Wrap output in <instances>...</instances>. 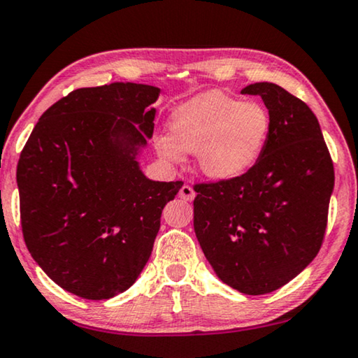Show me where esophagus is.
Returning <instances> with one entry per match:
<instances>
[{
    "mask_svg": "<svg viewBox=\"0 0 358 358\" xmlns=\"http://www.w3.org/2000/svg\"><path fill=\"white\" fill-rule=\"evenodd\" d=\"M178 196H180L183 201H193L196 193H194V189L191 188L189 185H183V186H181V188H180Z\"/></svg>",
    "mask_w": 358,
    "mask_h": 358,
    "instance_id": "1",
    "label": "esophagus"
}]
</instances>
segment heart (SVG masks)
I'll list each match as a JSON object with an SVG mask.
<instances>
[{
    "mask_svg": "<svg viewBox=\"0 0 358 358\" xmlns=\"http://www.w3.org/2000/svg\"><path fill=\"white\" fill-rule=\"evenodd\" d=\"M170 135L156 140L157 152L172 162L196 152L197 167L212 180H233L250 170L268 141L271 117L257 101L207 92L173 112Z\"/></svg>",
    "mask_w": 358,
    "mask_h": 358,
    "instance_id": "1",
    "label": "heart"
}]
</instances>
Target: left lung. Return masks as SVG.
I'll return each mask as SVG.
<instances>
[{
  "mask_svg": "<svg viewBox=\"0 0 358 358\" xmlns=\"http://www.w3.org/2000/svg\"><path fill=\"white\" fill-rule=\"evenodd\" d=\"M270 112L262 156L241 177L194 185V231L218 278L243 294L280 289L315 259L334 167L310 108L275 83L249 85Z\"/></svg>",
  "mask_w": 358,
  "mask_h": 358,
  "instance_id": "obj_1",
  "label": "left lung"
}]
</instances>
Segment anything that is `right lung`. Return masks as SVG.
<instances>
[{
	"label": "right lung",
	"instance_id": "right-lung-1",
	"mask_svg": "<svg viewBox=\"0 0 358 358\" xmlns=\"http://www.w3.org/2000/svg\"><path fill=\"white\" fill-rule=\"evenodd\" d=\"M161 90L78 88L43 112L20 152L27 249L50 278L92 301L127 291L145 268L165 204L183 181H152L136 161Z\"/></svg>",
	"mask_w": 358,
	"mask_h": 358
}]
</instances>
